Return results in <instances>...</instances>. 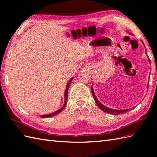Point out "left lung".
Returning a JSON list of instances; mask_svg holds the SVG:
<instances>
[{"mask_svg":"<svg viewBox=\"0 0 157 157\" xmlns=\"http://www.w3.org/2000/svg\"><path fill=\"white\" fill-rule=\"evenodd\" d=\"M91 90H92L93 97H94V101H95V102L96 103V105H97L98 106V107L101 109V110H102L103 111L106 112V113H110V114L118 115V114H121V113H123L128 112V111H130V110L132 109H125V110H114V109H109L108 107H106V106L102 105L101 103L98 101V99L96 98V96H95L94 90H93L92 88H91Z\"/></svg>","mask_w":157,"mask_h":157,"instance_id":"8db88e82","label":"left lung"}]
</instances>
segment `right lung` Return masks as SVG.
Listing matches in <instances>:
<instances>
[{"mask_svg": "<svg viewBox=\"0 0 157 157\" xmlns=\"http://www.w3.org/2000/svg\"><path fill=\"white\" fill-rule=\"evenodd\" d=\"M72 79H73V78L70 79L69 82H68L67 86V88H66V90H65V103H64V105H63V106H62V107H61V109H60L59 110H58L57 111H56V112H55V113H51V114L45 115H40V117H42V118L50 117L54 116V115H56V114H58V113H59L60 112L63 111V109L65 108V105H66V104H67V96H68V88H69V87L70 84H71V81H72Z\"/></svg>", "mask_w": 157, "mask_h": 157, "instance_id": "1", "label": "right lung"}]
</instances>
